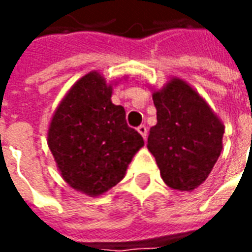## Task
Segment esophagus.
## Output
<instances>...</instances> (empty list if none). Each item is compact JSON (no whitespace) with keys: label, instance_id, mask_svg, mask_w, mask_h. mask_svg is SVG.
Returning <instances> with one entry per match:
<instances>
[{"label":"esophagus","instance_id":"obj_1","mask_svg":"<svg viewBox=\"0 0 252 252\" xmlns=\"http://www.w3.org/2000/svg\"><path fill=\"white\" fill-rule=\"evenodd\" d=\"M137 132L142 135V137L146 140V137H147V128H146V126H137Z\"/></svg>","mask_w":252,"mask_h":252}]
</instances>
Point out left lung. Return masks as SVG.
<instances>
[{
	"instance_id": "obj_1",
	"label": "left lung",
	"mask_w": 252,
	"mask_h": 252,
	"mask_svg": "<svg viewBox=\"0 0 252 252\" xmlns=\"http://www.w3.org/2000/svg\"><path fill=\"white\" fill-rule=\"evenodd\" d=\"M153 99L158 123L150 129L148 150L166 185L193 191L220 157L224 124L204 97L178 77L153 89Z\"/></svg>"
}]
</instances>
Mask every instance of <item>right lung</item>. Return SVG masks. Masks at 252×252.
<instances>
[{"mask_svg": "<svg viewBox=\"0 0 252 252\" xmlns=\"http://www.w3.org/2000/svg\"><path fill=\"white\" fill-rule=\"evenodd\" d=\"M117 82H108L98 70L85 74L64 94L47 131L62 178L90 197L117 185L144 146L140 133L126 126L124 108L110 99Z\"/></svg>", "mask_w": 252, "mask_h": 252, "instance_id": "right-lung-1", "label": "right lung"}]
</instances>
